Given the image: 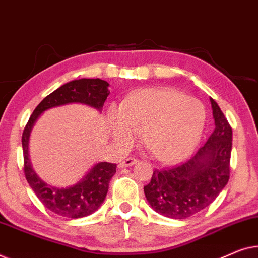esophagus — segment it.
I'll use <instances>...</instances> for the list:
<instances>
[{
	"label": "esophagus",
	"mask_w": 258,
	"mask_h": 258,
	"mask_svg": "<svg viewBox=\"0 0 258 258\" xmlns=\"http://www.w3.org/2000/svg\"><path fill=\"white\" fill-rule=\"evenodd\" d=\"M138 162V159L136 158H127L125 160H122L120 164H119V168H125V167H130L132 165H136Z\"/></svg>",
	"instance_id": "34e87169"
}]
</instances>
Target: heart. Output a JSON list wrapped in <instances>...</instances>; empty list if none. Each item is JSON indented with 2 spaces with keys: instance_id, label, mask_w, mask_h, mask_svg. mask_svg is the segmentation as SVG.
I'll return each mask as SVG.
<instances>
[{
  "instance_id": "b5f03b06",
  "label": "heart",
  "mask_w": 258,
  "mask_h": 258,
  "mask_svg": "<svg viewBox=\"0 0 258 258\" xmlns=\"http://www.w3.org/2000/svg\"><path fill=\"white\" fill-rule=\"evenodd\" d=\"M108 124L115 144L127 148L143 133L145 146L166 164L183 160L200 143L206 110L200 100L174 89H145L111 106Z\"/></svg>"
}]
</instances>
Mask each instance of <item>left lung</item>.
I'll list each match as a JSON object with an SVG mask.
<instances>
[{"label": "left lung", "instance_id": "obj_1", "mask_svg": "<svg viewBox=\"0 0 258 258\" xmlns=\"http://www.w3.org/2000/svg\"><path fill=\"white\" fill-rule=\"evenodd\" d=\"M215 128L197 154L168 169H155L144 187L148 203L169 219L183 220L201 212L226 187L230 175L233 131L210 98Z\"/></svg>", "mask_w": 258, "mask_h": 258}]
</instances>
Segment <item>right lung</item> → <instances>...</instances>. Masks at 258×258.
Instances as JSON below:
<instances>
[{"mask_svg": "<svg viewBox=\"0 0 258 258\" xmlns=\"http://www.w3.org/2000/svg\"><path fill=\"white\" fill-rule=\"evenodd\" d=\"M108 86L110 84L107 82L99 78H82L61 85L37 105L22 134L25 179L39 201L59 216L78 219L91 215L96 212L106 198L108 184L115 174L117 165L110 162H98L74 186L65 188L53 187L39 179L32 169L29 160L30 132L39 115L49 108L81 103L101 111L105 100L110 94Z\"/></svg>", "mask_w": 258, "mask_h": 258, "instance_id": "1", "label": "right lung"}]
</instances>
